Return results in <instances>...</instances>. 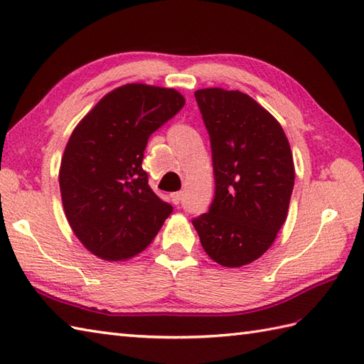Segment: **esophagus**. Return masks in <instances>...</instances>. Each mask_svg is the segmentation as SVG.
<instances>
[{"label": "esophagus", "instance_id": "1", "mask_svg": "<svg viewBox=\"0 0 364 364\" xmlns=\"http://www.w3.org/2000/svg\"><path fill=\"white\" fill-rule=\"evenodd\" d=\"M183 192L180 191V192H173V194H170V200H172V203L173 205H178L183 200Z\"/></svg>", "mask_w": 364, "mask_h": 364}]
</instances>
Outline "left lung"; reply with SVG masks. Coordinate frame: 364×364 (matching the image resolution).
I'll list each match as a JSON object with an SVG mask.
<instances>
[{
    "mask_svg": "<svg viewBox=\"0 0 364 364\" xmlns=\"http://www.w3.org/2000/svg\"><path fill=\"white\" fill-rule=\"evenodd\" d=\"M196 100L211 139L215 196L192 220L205 252L223 267L262 257L288 218L292 151L280 123L239 90L208 87Z\"/></svg>",
    "mask_w": 364,
    "mask_h": 364,
    "instance_id": "obj_1",
    "label": "left lung"
}]
</instances>
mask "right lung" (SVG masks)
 <instances>
[{"mask_svg":"<svg viewBox=\"0 0 364 364\" xmlns=\"http://www.w3.org/2000/svg\"><path fill=\"white\" fill-rule=\"evenodd\" d=\"M184 103L175 89L131 82L75 127L60 159V198L75 236L100 259L144 252L172 213L150 189L142 159L149 137Z\"/></svg>","mask_w":364,"mask_h":364,"instance_id":"obj_1","label":"right lung"}]
</instances>
